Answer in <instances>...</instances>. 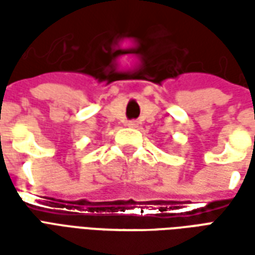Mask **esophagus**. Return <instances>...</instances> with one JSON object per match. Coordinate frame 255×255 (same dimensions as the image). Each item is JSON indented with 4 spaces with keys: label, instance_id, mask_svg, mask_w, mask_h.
I'll return each instance as SVG.
<instances>
[{
    "label": "esophagus",
    "instance_id": "obj_1",
    "mask_svg": "<svg viewBox=\"0 0 255 255\" xmlns=\"http://www.w3.org/2000/svg\"><path fill=\"white\" fill-rule=\"evenodd\" d=\"M127 127H129V128H136V127H138V122H135V120H131V122H127Z\"/></svg>",
    "mask_w": 255,
    "mask_h": 255
}]
</instances>
